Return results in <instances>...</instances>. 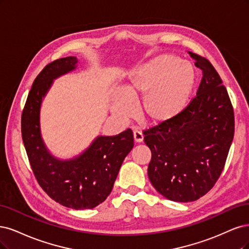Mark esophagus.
<instances>
[{
	"mask_svg": "<svg viewBox=\"0 0 249 249\" xmlns=\"http://www.w3.org/2000/svg\"><path fill=\"white\" fill-rule=\"evenodd\" d=\"M133 138H134V141L136 142H142V140H143V134H142V131L134 130L133 131Z\"/></svg>",
	"mask_w": 249,
	"mask_h": 249,
	"instance_id": "1",
	"label": "esophagus"
}]
</instances>
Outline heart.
I'll use <instances>...</instances> for the list:
<instances>
[{
  "label": "heart",
  "instance_id": "b5f03b06",
  "mask_svg": "<svg viewBox=\"0 0 249 249\" xmlns=\"http://www.w3.org/2000/svg\"><path fill=\"white\" fill-rule=\"evenodd\" d=\"M195 83V70L188 62L174 54H158L131 72L123 95L115 96L113 110L128 119L134 113L132 103L142 99L141 118L153 125L164 124L186 107Z\"/></svg>",
  "mask_w": 249,
  "mask_h": 249
}]
</instances>
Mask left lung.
Returning <instances> with one entry per match:
<instances>
[{
  "instance_id": "obj_1",
  "label": "left lung",
  "mask_w": 249,
  "mask_h": 249,
  "mask_svg": "<svg viewBox=\"0 0 249 249\" xmlns=\"http://www.w3.org/2000/svg\"><path fill=\"white\" fill-rule=\"evenodd\" d=\"M203 77L196 97L170 122L143 130L154 188L175 202L205 196L223 171L234 139L235 117L226 87L209 60L190 53Z\"/></svg>"
}]
</instances>
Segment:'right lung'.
<instances>
[{
  "label": "right lung",
  "instance_id": "obj_1",
  "mask_svg": "<svg viewBox=\"0 0 249 249\" xmlns=\"http://www.w3.org/2000/svg\"><path fill=\"white\" fill-rule=\"evenodd\" d=\"M75 57L55 60L37 75L21 114V136L35 178L55 202L75 210L92 209L109 196L124 158L133 148L128 129L114 136H98L75 159L53 157L40 133L39 113L42 98L58 76L75 69Z\"/></svg>",
  "mask_w": 249,
  "mask_h": 249
}]
</instances>
